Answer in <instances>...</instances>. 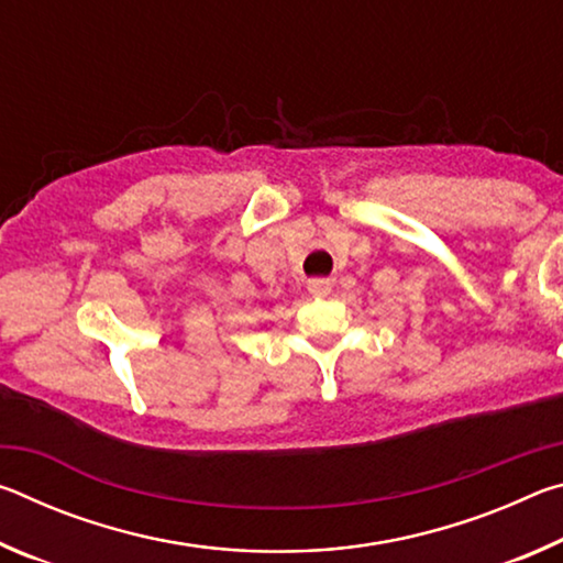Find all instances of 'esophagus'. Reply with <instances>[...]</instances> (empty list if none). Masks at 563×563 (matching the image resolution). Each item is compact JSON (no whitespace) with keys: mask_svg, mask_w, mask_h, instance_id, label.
I'll use <instances>...</instances> for the list:
<instances>
[{"mask_svg":"<svg viewBox=\"0 0 563 563\" xmlns=\"http://www.w3.org/2000/svg\"><path fill=\"white\" fill-rule=\"evenodd\" d=\"M330 288H332L330 280H308V290L312 295H320V298H322V295H328Z\"/></svg>","mask_w":563,"mask_h":563,"instance_id":"obj_1","label":"esophagus"}]
</instances>
